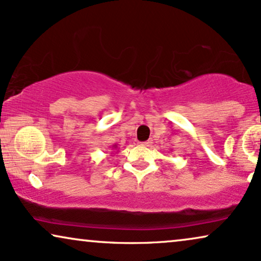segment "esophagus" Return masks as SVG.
I'll list each match as a JSON object with an SVG mask.
<instances>
[{
  "label": "esophagus",
  "instance_id": "1",
  "mask_svg": "<svg viewBox=\"0 0 261 261\" xmlns=\"http://www.w3.org/2000/svg\"><path fill=\"white\" fill-rule=\"evenodd\" d=\"M142 145H144V147H149V145L151 144V141H145V142H141Z\"/></svg>",
  "mask_w": 261,
  "mask_h": 261
}]
</instances>
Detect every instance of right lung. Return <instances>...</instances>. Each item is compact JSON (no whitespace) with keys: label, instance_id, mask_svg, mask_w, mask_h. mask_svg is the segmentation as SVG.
<instances>
[{"label":"right lung","instance_id":"1","mask_svg":"<svg viewBox=\"0 0 261 261\" xmlns=\"http://www.w3.org/2000/svg\"><path fill=\"white\" fill-rule=\"evenodd\" d=\"M117 148H118V145L114 144V145H112V149H111V150H117ZM112 152H113V151H112Z\"/></svg>","mask_w":261,"mask_h":261}]
</instances>
